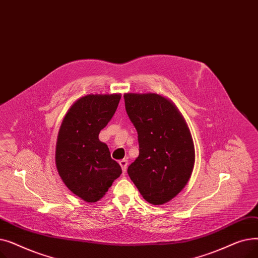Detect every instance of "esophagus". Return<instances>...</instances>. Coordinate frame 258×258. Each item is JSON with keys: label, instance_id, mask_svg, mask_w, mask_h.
<instances>
[{"label": "esophagus", "instance_id": "obj_1", "mask_svg": "<svg viewBox=\"0 0 258 258\" xmlns=\"http://www.w3.org/2000/svg\"><path fill=\"white\" fill-rule=\"evenodd\" d=\"M119 164H120V166L122 168V172L125 173L126 172V168H127V160L123 159V160L119 161Z\"/></svg>", "mask_w": 258, "mask_h": 258}]
</instances>
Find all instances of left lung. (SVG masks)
Masks as SVG:
<instances>
[{
    "instance_id": "obj_1",
    "label": "left lung",
    "mask_w": 258,
    "mask_h": 258,
    "mask_svg": "<svg viewBox=\"0 0 258 258\" xmlns=\"http://www.w3.org/2000/svg\"><path fill=\"white\" fill-rule=\"evenodd\" d=\"M123 97L139 143V157L127 173L144 200L162 205L177 196L191 175L190 132L177 107L160 95L130 93Z\"/></svg>"
}]
</instances>
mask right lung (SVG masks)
<instances>
[{
    "mask_svg": "<svg viewBox=\"0 0 258 258\" xmlns=\"http://www.w3.org/2000/svg\"><path fill=\"white\" fill-rule=\"evenodd\" d=\"M120 94L87 95L68 111L56 143V167L70 190L86 202L99 201L122 173L98 135L114 116Z\"/></svg>",
    "mask_w": 258,
    "mask_h": 258,
    "instance_id": "obj_1",
    "label": "right lung"
}]
</instances>
